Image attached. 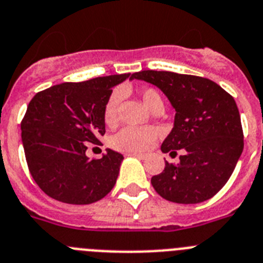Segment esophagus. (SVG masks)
I'll return each mask as SVG.
<instances>
[{"instance_id":"obj_1","label":"esophagus","mask_w":263,"mask_h":263,"mask_svg":"<svg viewBox=\"0 0 263 263\" xmlns=\"http://www.w3.org/2000/svg\"><path fill=\"white\" fill-rule=\"evenodd\" d=\"M129 156H134V157H137L140 158V160H144V158L146 157L145 155H143V153H136V152H132V153H128Z\"/></svg>"}]
</instances>
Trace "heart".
Segmentation results:
<instances>
[{
  "label": "heart",
  "mask_w": 263,
  "mask_h": 263,
  "mask_svg": "<svg viewBox=\"0 0 263 263\" xmlns=\"http://www.w3.org/2000/svg\"><path fill=\"white\" fill-rule=\"evenodd\" d=\"M144 105L153 110L157 105H162L160 93L152 87H145L140 91ZM123 91L117 89L110 94L103 108V120L108 127L115 126L119 119V106L122 102ZM158 132L152 127H124L111 137V146L122 152H144L152 145Z\"/></svg>",
  "instance_id": "heart-1"
}]
</instances>
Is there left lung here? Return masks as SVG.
Segmentation results:
<instances>
[{
	"label": "left lung",
	"instance_id": "obj_1",
	"mask_svg": "<svg viewBox=\"0 0 263 263\" xmlns=\"http://www.w3.org/2000/svg\"><path fill=\"white\" fill-rule=\"evenodd\" d=\"M132 79L160 89L176 110L174 127L161 145L164 153L182 149L179 164L165 161L151 183L164 199L195 204L221 190L243 149L237 105L216 82L198 76L141 70Z\"/></svg>",
	"mask_w": 263,
	"mask_h": 263
}]
</instances>
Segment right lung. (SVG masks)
Listing matches in <instances>:
<instances>
[{
    "label": "right lung",
    "mask_w": 263,
    "mask_h": 263,
    "mask_svg": "<svg viewBox=\"0 0 263 263\" xmlns=\"http://www.w3.org/2000/svg\"><path fill=\"white\" fill-rule=\"evenodd\" d=\"M131 73L64 82L35 94L21 123L26 161L44 193L68 204H90L117 183L123 156L107 149L89 160L87 144L99 145L106 132L103 108L112 87Z\"/></svg>",
    "instance_id": "obj_1"
}]
</instances>
